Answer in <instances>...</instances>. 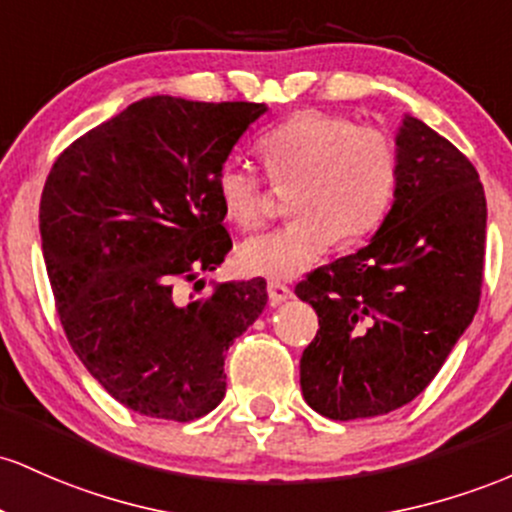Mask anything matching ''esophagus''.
I'll return each mask as SVG.
<instances>
[{
    "mask_svg": "<svg viewBox=\"0 0 512 512\" xmlns=\"http://www.w3.org/2000/svg\"><path fill=\"white\" fill-rule=\"evenodd\" d=\"M292 297L290 285L285 283H268V300H271V307H280V304L287 302Z\"/></svg>",
    "mask_w": 512,
    "mask_h": 512,
    "instance_id": "esophagus-1",
    "label": "esophagus"
}]
</instances>
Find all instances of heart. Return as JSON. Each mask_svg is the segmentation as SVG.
<instances>
[{
    "instance_id": "1",
    "label": "heart",
    "mask_w": 512,
    "mask_h": 512,
    "mask_svg": "<svg viewBox=\"0 0 512 512\" xmlns=\"http://www.w3.org/2000/svg\"><path fill=\"white\" fill-rule=\"evenodd\" d=\"M268 176L295 186L290 225L246 241L239 266L273 283L295 280L336 239L358 241L387 217L399 186V147L387 130L353 118L302 111L261 140ZM222 210L241 229L263 225V181L246 164L227 162L217 174Z\"/></svg>"
}]
</instances>
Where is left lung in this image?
<instances>
[{
    "mask_svg": "<svg viewBox=\"0 0 512 512\" xmlns=\"http://www.w3.org/2000/svg\"><path fill=\"white\" fill-rule=\"evenodd\" d=\"M392 210L363 249L295 287L317 309L304 348V401L331 421L409 404L433 382L479 307L486 195L474 164L404 116Z\"/></svg>",
    "mask_w": 512,
    "mask_h": 512,
    "instance_id": "1",
    "label": "left lung"
}]
</instances>
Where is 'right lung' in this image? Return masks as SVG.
<instances>
[{
  "instance_id": "right-lung-1",
  "label": "right lung",
  "mask_w": 512,
  "mask_h": 512,
  "mask_svg": "<svg viewBox=\"0 0 512 512\" xmlns=\"http://www.w3.org/2000/svg\"><path fill=\"white\" fill-rule=\"evenodd\" d=\"M266 103L135 101L57 157L40 198V241L74 353L142 416L195 421L227 392L225 353L268 302L266 280L200 273L232 249L217 174Z\"/></svg>"
}]
</instances>
